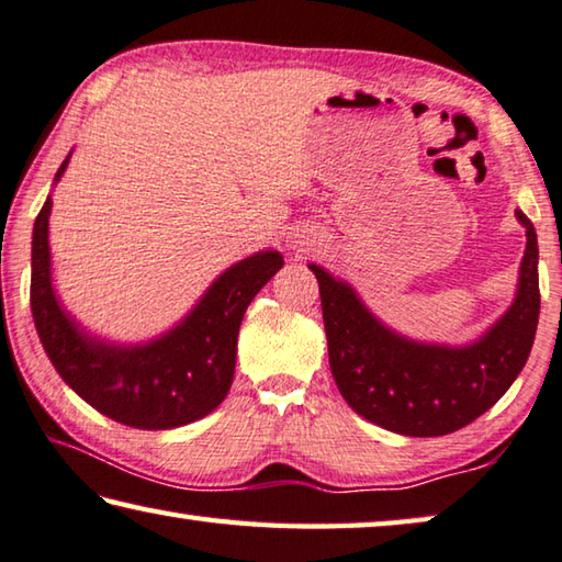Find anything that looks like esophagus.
I'll return each instance as SVG.
<instances>
[{"mask_svg":"<svg viewBox=\"0 0 562 562\" xmlns=\"http://www.w3.org/2000/svg\"><path fill=\"white\" fill-rule=\"evenodd\" d=\"M302 245H305V243H297V239H295V245H292V249H302Z\"/></svg>","mask_w":562,"mask_h":562,"instance_id":"34e87169","label":"esophagus"}]
</instances>
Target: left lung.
Instances as JSON below:
<instances>
[{
    "instance_id": "1",
    "label": "left lung",
    "mask_w": 562,
    "mask_h": 562,
    "mask_svg": "<svg viewBox=\"0 0 562 562\" xmlns=\"http://www.w3.org/2000/svg\"><path fill=\"white\" fill-rule=\"evenodd\" d=\"M525 227V255L513 305L468 345L420 342L370 313L350 282L307 265L319 282L329 370L337 390L364 420L409 438H438L477 420L528 362L540 315L538 235Z\"/></svg>"
}]
</instances>
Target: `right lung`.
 <instances>
[{
  "label": "right lung",
  "mask_w": 562,
  "mask_h": 562,
  "mask_svg": "<svg viewBox=\"0 0 562 562\" xmlns=\"http://www.w3.org/2000/svg\"><path fill=\"white\" fill-rule=\"evenodd\" d=\"M67 155L55 184L69 165ZM52 194L32 233L30 305L44 352L85 403L137 430H172L210 415L235 378L237 335L245 310L284 265L262 249L227 267L190 313L147 342L122 345L92 335L61 307L52 284Z\"/></svg>",
  "instance_id": "right-lung-1"
}]
</instances>
